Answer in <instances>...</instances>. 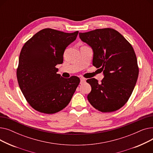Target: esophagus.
<instances>
[{
    "mask_svg": "<svg viewBox=\"0 0 153 153\" xmlns=\"http://www.w3.org/2000/svg\"><path fill=\"white\" fill-rule=\"evenodd\" d=\"M80 81H81V82H80V83L82 84V83H84V82H85V79H84V78H81V79H80Z\"/></svg>",
    "mask_w": 153,
    "mask_h": 153,
    "instance_id": "obj_1",
    "label": "esophagus"
}]
</instances>
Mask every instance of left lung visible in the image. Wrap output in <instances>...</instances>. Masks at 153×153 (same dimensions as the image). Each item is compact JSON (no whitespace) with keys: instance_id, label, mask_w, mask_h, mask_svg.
I'll use <instances>...</instances> for the list:
<instances>
[{"instance_id":"1","label":"left lung","mask_w":153,"mask_h":153,"mask_svg":"<svg viewBox=\"0 0 153 153\" xmlns=\"http://www.w3.org/2000/svg\"><path fill=\"white\" fill-rule=\"evenodd\" d=\"M82 41L93 50V65L103 71L101 83L95 78L87 80L92 87L87 99L102 112L122 108L130 97L137 81L139 69L131 44L117 30L96 29L79 33Z\"/></svg>"}]
</instances>
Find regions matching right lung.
I'll use <instances>...</instances> for the list:
<instances>
[{"label":"right lung","instance_id":"1","mask_svg":"<svg viewBox=\"0 0 153 153\" xmlns=\"http://www.w3.org/2000/svg\"><path fill=\"white\" fill-rule=\"evenodd\" d=\"M78 33L45 28L23 45L17 77L24 97L36 111L55 114L70 102L80 79L77 76L62 77L56 73L58 68L55 66L62 63L64 51L76 39Z\"/></svg>","mask_w":153,"mask_h":153}]
</instances>
